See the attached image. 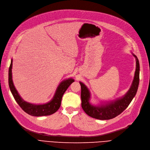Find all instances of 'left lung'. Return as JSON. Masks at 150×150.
Masks as SVG:
<instances>
[{"instance_id": "1", "label": "left lung", "mask_w": 150, "mask_h": 150, "mask_svg": "<svg viewBox=\"0 0 150 150\" xmlns=\"http://www.w3.org/2000/svg\"><path fill=\"white\" fill-rule=\"evenodd\" d=\"M136 59V70L134 79L129 89L122 97L107 103L93 105L90 103V91L83 83L80 81L81 85V107L90 117L101 120H110L117 117L126 109L136 95L139 81V64L137 57L132 53Z\"/></svg>"}]
</instances>
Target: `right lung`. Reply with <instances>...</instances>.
I'll return each instance as SVG.
<instances>
[{
	"label": "right lung",
	"instance_id": "add662e5",
	"mask_svg": "<svg viewBox=\"0 0 150 150\" xmlns=\"http://www.w3.org/2000/svg\"><path fill=\"white\" fill-rule=\"evenodd\" d=\"M12 59L8 70V85L11 93L17 103L24 112L33 117L50 115L55 113L59 109L61 105V101L63 95L69 88V86L75 81L72 78L64 80L58 86L53 98L49 102L44 104L36 105L28 103L23 100L18 94L12 80Z\"/></svg>",
	"mask_w": 150,
	"mask_h": 150
}]
</instances>
